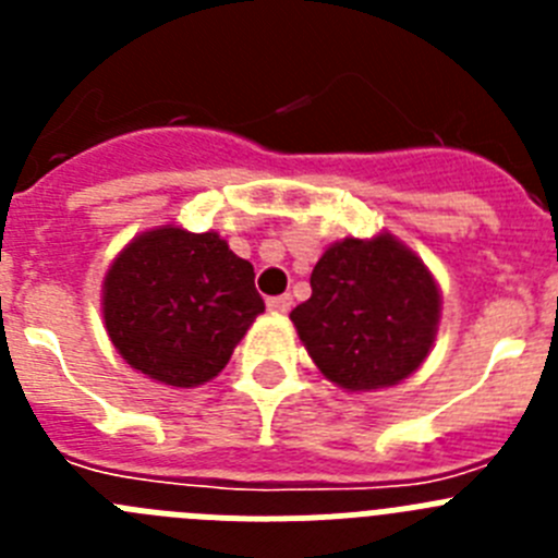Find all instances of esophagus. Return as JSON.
Returning <instances> with one entry per match:
<instances>
[{
  "mask_svg": "<svg viewBox=\"0 0 558 558\" xmlns=\"http://www.w3.org/2000/svg\"><path fill=\"white\" fill-rule=\"evenodd\" d=\"M290 307H293V295H274V299H268V310L270 313H290Z\"/></svg>",
  "mask_w": 558,
  "mask_h": 558,
  "instance_id": "34e87169",
  "label": "esophagus"
}]
</instances>
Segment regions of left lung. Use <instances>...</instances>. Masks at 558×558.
I'll list each match as a JSON object with an SVG mask.
<instances>
[{
  "mask_svg": "<svg viewBox=\"0 0 558 558\" xmlns=\"http://www.w3.org/2000/svg\"><path fill=\"white\" fill-rule=\"evenodd\" d=\"M313 295L290 313L322 374L347 391L397 386L427 357L438 327L430 270L391 234L324 251Z\"/></svg>",
  "mask_w": 558,
  "mask_h": 558,
  "instance_id": "obj_1",
  "label": "left lung"
}]
</instances>
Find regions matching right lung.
<instances>
[{
  "mask_svg": "<svg viewBox=\"0 0 558 558\" xmlns=\"http://www.w3.org/2000/svg\"><path fill=\"white\" fill-rule=\"evenodd\" d=\"M263 310L254 265L215 231H145L113 259L102 284V318L117 352L175 388L218 377Z\"/></svg>",
  "mask_w": 558,
  "mask_h": 558,
  "instance_id": "obj_1",
  "label": "right lung"
}]
</instances>
